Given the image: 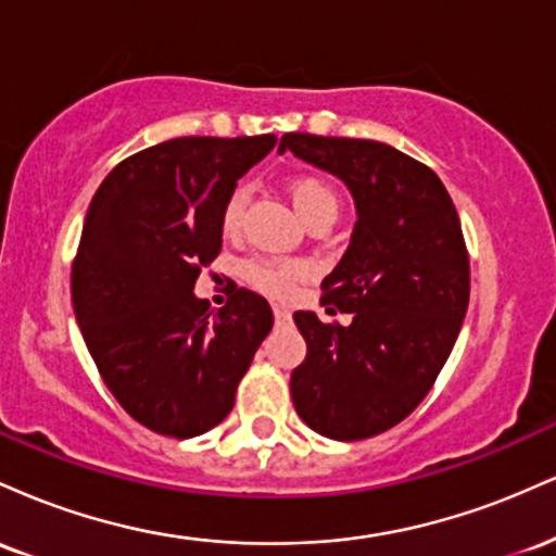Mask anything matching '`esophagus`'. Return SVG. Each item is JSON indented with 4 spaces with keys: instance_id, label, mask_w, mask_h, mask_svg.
Segmentation results:
<instances>
[{
    "instance_id": "1",
    "label": "esophagus",
    "mask_w": 556,
    "mask_h": 556,
    "mask_svg": "<svg viewBox=\"0 0 556 556\" xmlns=\"http://www.w3.org/2000/svg\"><path fill=\"white\" fill-rule=\"evenodd\" d=\"M271 311H274V318H277V324H282V321H287V318H290V311H287L282 303H274Z\"/></svg>"
}]
</instances>
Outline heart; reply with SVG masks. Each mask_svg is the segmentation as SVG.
Listing matches in <instances>:
<instances>
[{"label":"heart","instance_id":"heart-1","mask_svg":"<svg viewBox=\"0 0 556 556\" xmlns=\"http://www.w3.org/2000/svg\"><path fill=\"white\" fill-rule=\"evenodd\" d=\"M290 198L292 206L298 208V214L303 216L305 225H314L318 219H334L337 208H340V198H337L334 188L329 182H324L321 177L314 175H300L290 182ZM248 203V190L238 188L229 193L222 208V232L227 238H235L240 229L242 212H245ZM248 285L258 287V290L269 292V295H285L290 290V285L303 274V266L292 264V261H277V258H253L248 261L245 269Z\"/></svg>","mask_w":556,"mask_h":556}]
</instances>
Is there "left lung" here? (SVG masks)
<instances>
[{
	"instance_id": "left-lung-1",
	"label": "left lung",
	"mask_w": 556,
	"mask_h": 556,
	"mask_svg": "<svg viewBox=\"0 0 556 556\" xmlns=\"http://www.w3.org/2000/svg\"><path fill=\"white\" fill-rule=\"evenodd\" d=\"M285 151L340 177L358 214L321 282L327 314L353 321L292 316L308 348L290 376L292 402L321 437H376L416 410L460 334L470 298L460 219L426 164L379 140L287 132Z\"/></svg>"
}]
</instances>
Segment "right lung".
I'll list each match as a JSON object with an SVG mask.
<instances>
[{
    "instance_id": "add662e5",
    "label": "right lung",
    "mask_w": 556,
    "mask_h": 556,
    "mask_svg": "<svg viewBox=\"0 0 556 556\" xmlns=\"http://www.w3.org/2000/svg\"><path fill=\"white\" fill-rule=\"evenodd\" d=\"M277 146L274 136L164 140L119 162L88 206L73 264V308L88 353L146 429H214L271 331L269 303L235 287L208 311L193 287L222 251V208Z\"/></svg>"
}]
</instances>
